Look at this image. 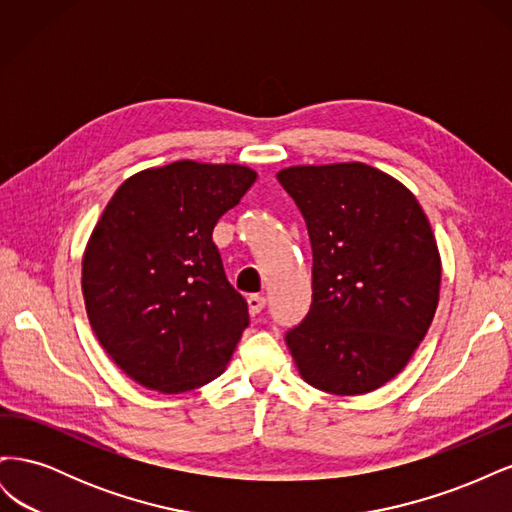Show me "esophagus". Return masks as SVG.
I'll return each mask as SVG.
<instances>
[{
    "label": "esophagus",
    "instance_id": "34e87169",
    "mask_svg": "<svg viewBox=\"0 0 512 512\" xmlns=\"http://www.w3.org/2000/svg\"><path fill=\"white\" fill-rule=\"evenodd\" d=\"M265 303V297H260V294H250V297H247V309H250L252 316H258L262 309H265Z\"/></svg>",
    "mask_w": 512,
    "mask_h": 512
}]
</instances>
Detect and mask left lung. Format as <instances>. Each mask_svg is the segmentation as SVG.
<instances>
[{"mask_svg":"<svg viewBox=\"0 0 512 512\" xmlns=\"http://www.w3.org/2000/svg\"><path fill=\"white\" fill-rule=\"evenodd\" d=\"M277 181L312 241V307L286 333L301 378L333 395L380 389L436 314L442 260L416 196L363 162L288 166Z\"/></svg>","mask_w":512,"mask_h":512,"instance_id":"1","label":"left lung"}]
</instances>
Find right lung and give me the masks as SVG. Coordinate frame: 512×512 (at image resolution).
<instances>
[{"label": "right lung", "mask_w": 512, "mask_h": 512, "mask_svg": "<svg viewBox=\"0 0 512 512\" xmlns=\"http://www.w3.org/2000/svg\"><path fill=\"white\" fill-rule=\"evenodd\" d=\"M241 164L179 160L123 181L83 254L91 329L145 389L177 395L218 378L250 324L211 235L256 181Z\"/></svg>", "instance_id": "right-lung-1"}]
</instances>
